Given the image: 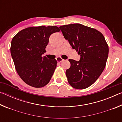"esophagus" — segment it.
Masks as SVG:
<instances>
[{"label": "esophagus", "mask_w": 122, "mask_h": 122, "mask_svg": "<svg viewBox=\"0 0 122 122\" xmlns=\"http://www.w3.org/2000/svg\"><path fill=\"white\" fill-rule=\"evenodd\" d=\"M56 61L58 62H61L62 61H64V60L63 59H62L61 57H57L56 59Z\"/></svg>", "instance_id": "esophagus-1"}]
</instances>
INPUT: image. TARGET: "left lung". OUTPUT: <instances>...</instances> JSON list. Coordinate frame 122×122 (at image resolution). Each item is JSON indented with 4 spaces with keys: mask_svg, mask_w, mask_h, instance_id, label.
Here are the masks:
<instances>
[{
    "mask_svg": "<svg viewBox=\"0 0 122 122\" xmlns=\"http://www.w3.org/2000/svg\"><path fill=\"white\" fill-rule=\"evenodd\" d=\"M59 28L81 56L78 61L69 59L71 67L66 71L68 83L77 89L88 88L97 80L106 67L109 47L104 37L96 29L80 24Z\"/></svg>",
    "mask_w": 122,
    "mask_h": 122,
    "instance_id": "8db88e82",
    "label": "left lung"
}]
</instances>
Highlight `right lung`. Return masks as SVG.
<instances>
[{"instance_id": "right-lung-1", "label": "right lung", "mask_w": 122, "mask_h": 122, "mask_svg": "<svg viewBox=\"0 0 122 122\" xmlns=\"http://www.w3.org/2000/svg\"><path fill=\"white\" fill-rule=\"evenodd\" d=\"M60 31L56 26L30 27L19 32L12 39L10 49L15 69L28 85L41 88L50 81L57 61L42 54L46 51L51 35Z\"/></svg>"}]
</instances>
